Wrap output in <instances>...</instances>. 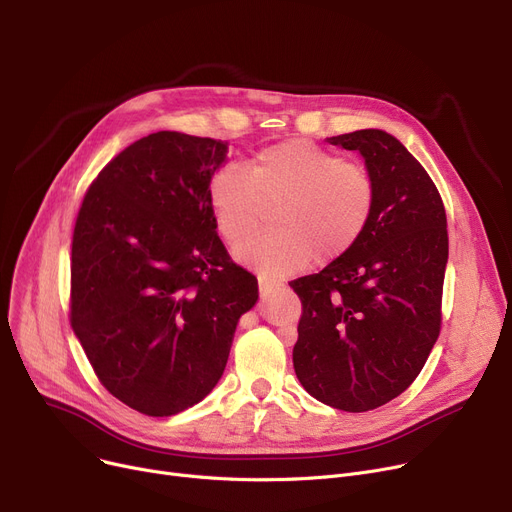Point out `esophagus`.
I'll list each match as a JSON object with an SVG mask.
<instances>
[{
    "mask_svg": "<svg viewBox=\"0 0 512 512\" xmlns=\"http://www.w3.org/2000/svg\"><path fill=\"white\" fill-rule=\"evenodd\" d=\"M282 284L280 282H274V280H267V278H259V292L261 297H267V294L278 290Z\"/></svg>",
    "mask_w": 512,
    "mask_h": 512,
    "instance_id": "obj_1",
    "label": "esophagus"
}]
</instances>
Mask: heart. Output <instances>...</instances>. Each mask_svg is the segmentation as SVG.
Returning <instances> with one entry per match:
<instances>
[{"instance_id": "1", "label": "heart", "mask_w": 512, "mask_h": 512, "mask_svg": "<svg viewBox=\"0 0 512 512\" xmlns=\"http://www.w3.org/2000/svg\"><path fill=\"white\" fill-rule=\"evenodd\" d=\"M371 172L305 139L261 149L242 170L224 166L209 178L207 199L218 232L234 242L276 211V232L236 242L234 259L267 280L299 274L311 261L351 251L375 209Z\"/></svg>"}]
</instances>
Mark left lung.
<instances>
[{
	"mask_svg": "<svg viewBox=\"0 0 512 512\" xmlns=\"http://www.w3.org/2000/svg\"><path fill=\"white\" fill-rule=\"evenodd\" d=\"M328 143L361 153L378 197L351 251L290 282L303 303L292 363L313 398L363 413L405 392L438 340L446 211L432 178L386 130Z\"/></svg>",
	"mask_w": 512,
	"mask_h": 512,
	"instance_id": "left-lung-1",
	"label": "left lung"
}]
</instances>
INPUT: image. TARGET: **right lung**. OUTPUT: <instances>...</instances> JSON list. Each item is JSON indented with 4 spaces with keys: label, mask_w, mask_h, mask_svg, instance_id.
Returning a JSON list of instances; mask_svg holds the SVG:
<instances>
[{
    "label": "right lung",
    "mask_w": 512,
    "mask_h": 512,
    "mask_svg": "<svg viewBox=\"0 0 512 512\" xmlns=\"http://www.w3.org/2000/svg\"><path fill=\"white\" fill-rule=\"evenodd\" d=\"M228 143L159 130L89 186L72 236V330L99 382L130 409L170 417L220 382L257 278L215 232L209 178Z\"/></svg>",
    "instance_id": "obj_1"
}]
</instances>
